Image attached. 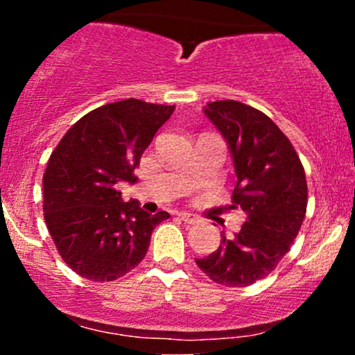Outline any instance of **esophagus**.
I'll list each match as a JSON object with an SVG mask.
<instances>
[{
  "instance_id": "obj_1",
  "label": "esophagus",
  "mask_w": 355,
  "mask_h": 355,
  "mask_svg": "<svg viewBox=\"0 0 355 355\" xmlns=\"http://www.w3.org/2000/svg\"><path fill=\"white\" fill-rule=\"evenodd\" d=\"M178 218H180L182 222L190 223V225H193V223H197V222H198V218L195 217V215L187 214V211H182V214H178Z\"/></svg>"
}]
</instances>
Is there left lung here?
Masks as SVG:
<instances>
[{
  "label": "left lung",
  "mask_w": 355,
  "mask_h": 355,
  "mask_svg": "<svg viewBox=\"0 0 355 355\" xmlns=\"http://www.w3.org/2000/svg\"><path fill=\"white\" fill-rule=\"evenodd\" d=\"M203 113L229 145L237 175L230 209H242L247 220L234 237L222 232L217 250L195 262L214 282L245 287L291 250L307 210L305 172L291 140L260 110L220 100Z\"/></svg>",
  "instance_id": "left-lung-1"
}]
</instances>
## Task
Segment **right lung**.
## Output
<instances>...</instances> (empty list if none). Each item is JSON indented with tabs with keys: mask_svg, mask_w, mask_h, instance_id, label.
<instances>
[{
	"mask_svg": "<svg viewBox=\"0 0 355 355\" xmlns=\"http://www.w3.org/2000/svg\"><path fill=\"white\" fill-rule=\"evenodd\" d=\"M175 107L128 98L81 116L53 150L43 175V211L61 259L95 282L133 270L148 250L152 232L170 217L121 200L118 182L135 183L155 133Z\"/></svg>",
	"mask_w": 355,
	"mask_h": 355,
	"instance_id": "obj_1",
	"label": "right lung"
}]
</instances>
